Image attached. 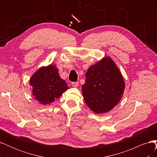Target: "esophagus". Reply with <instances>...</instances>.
<instances>
[{
	"label": "esophagus",
	"instance_id": "34e87169",
	"mask_svg": "<svg viewBox=\"0 0 157 157\" xmlns=\"http://www.w3.org/2000/svg\"><path fill=\"white\" fill-rule=\"evenodd\" d=\"M71 85H72V86L74 87H77L78 85V82H73L72 83H71Z\"/></svg>",
	"mask_w": 157,
	"mask_h": 157
}]
</instances>
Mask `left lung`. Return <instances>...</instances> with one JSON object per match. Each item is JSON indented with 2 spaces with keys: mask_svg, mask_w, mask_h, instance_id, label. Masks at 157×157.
<instances>
[{
  "mask_svg": "<svg viewBox=\"0 0 157 157\" xmlns=\"http://www.w3.org/2000/svg\"><path fill=\"white\" fill-rule=\"evenodd\" d=\"M86 77L82 94L87 105L94 112H108L120 101L125 84L111 58L107 57L90 67Z\"/></svg>",
  "mask_w": 157,
  "mask_h": 157,
  "instance_id": "obj_1",
  "label": "left lung"
}]
</instances>
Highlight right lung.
I'll use <instances>...</instances> for the list:
<instances>
[{
	"label": "right lung",
	"mask_w": 157,
	"mask_h": 157,
	"mask_svg": "<svg viewBox=\"0 0 157 157\" xmlns=\"http://www.w3.org/2000/svg\"><path fill=\"white\" fill-rule=\"evenodd\" d=\"M30 85L35 98L44 105L53 102L69 88L65 80L59 77L58 69L53 65L38 70L31 77Z\"/></svg>",
	"instance_id": "add662e5"
}]
</instances>
